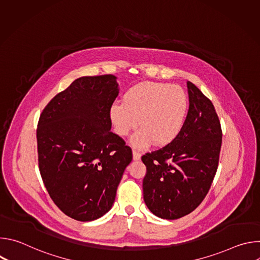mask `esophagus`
<instances>
[{
  "mask_svg": "<svg viewBox=\"0 0 260 260\" xmlns=\"http://www.w3.org/2000/svg\"><path fill=\"white\" fill-rule=\"evenodd\" d=\"M133 158H134V160H139L141 158V153L136 149L133 150Z\"/></svg>",
  "mask_w": 260,
  "mask_h": 260,
  "instance_id": "esophagus-1",
  "label": "esophagus"
}]
</instances>
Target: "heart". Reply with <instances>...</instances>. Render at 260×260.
<instances>
[{
  "instance_id": "1",
  "label": "heart",
  "mask_w": 260,
  "mask_h": 260,
  "mask_svg": "<svg viewBox=\"0 0 260 260\" xmlns=\"http://www.w3.org/2000/svg\"><path fill=\"white\" fill-rule=\"evenodd\" d=\"M188 106V96L180 86L143 82L124 94L123 103L111 106L110 117L119 136H126L139 123L141 128L132 138L135 146L144 148L152 142L165 146L181 133Z\"/></svg>"
}]
</instances>
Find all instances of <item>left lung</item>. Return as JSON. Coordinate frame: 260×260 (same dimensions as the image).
Returning <instances> with one entry per match:
<instances>
[{"instance_id": "8db88e82", "label": "left lung", "mask_w": 260, "mask_h": 260, "mask_svg": "<svg viewBox=\"0 0 260 260\" xmlns=\"http://www.w3.org/2000/svg\"><path fill=\"white\" fill-rule=\"evenodd\" d=\"M189 109L179 136L142 156L143 194L154 215L174 220L194 211L208 194L219 164L222 129L212 102L190 81Z\"/></svg>"}]
</instances>
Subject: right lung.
Returning <instances> with one entry per match:
<instances>
[{
	"label": "right lung",
	"instance_id": "add662e5",
	"mask_svg": "<svg viewBox=\"0 0 260 260\" xmlns=\"http://www.w3.org/2000/svg\"><path fill=\"white\" fill-rule=\"evenodd\" d=\"M118 92L111 74L81 77L46 105L38 121L43 183L58 209L78 221L95 220L111 209L133 159L131 147L110 131Z\"/></svg>",
	"mask_w": 260,
	"mask_h": 260
}]
</instances>
